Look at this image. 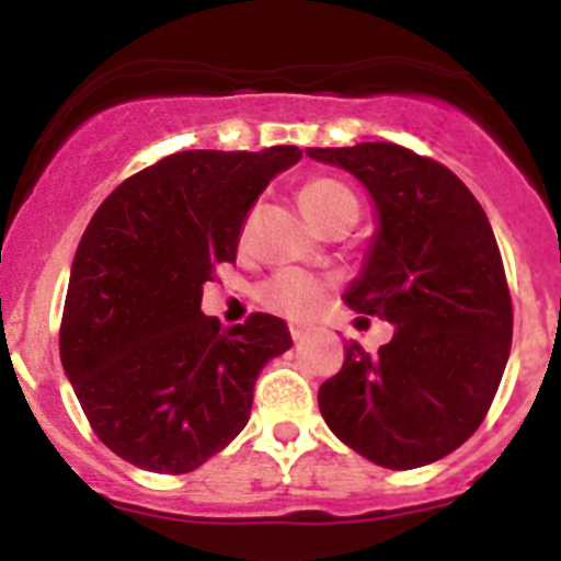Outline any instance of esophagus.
<instances>
[{
  "label": "esophagus",
  "instance_id": "34e87169",
  "mask_svg": "<svg viewBox=\"0 0 561 561\" xmlns=\"http://www.w3.org/2000/svg\"><path fill=\"white\" fill-rule=\"evenodd\" d=\"M290 336H293V342H301V339L307 336V328H301V325H290Z\"/></svg>",
  "mask_w": 561,
  "mask_h": 561
}]
</instances>
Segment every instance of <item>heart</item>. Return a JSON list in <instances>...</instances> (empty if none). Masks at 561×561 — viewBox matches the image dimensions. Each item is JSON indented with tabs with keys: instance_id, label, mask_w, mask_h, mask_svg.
<instances>
[{
	"instance_id": "obj_1",
	"label": "heart",
	"mask_w": 561,
	"mask_h": 561,
	"mask_svg": "<svg viewBox=\"0 0 561 561\" xmlns=\"http://www.w3.org/2000/svg\"><path fill=\"white\" fill-rule=\"evenodd\" d=\"M298 203H301V208L309 214L314 225H325L339 217H347L353 222L358 219V197H355V192L347 184L336 179L307 181L301 192H298ZM325 296L328 282L290 268L268 276L257 287V301L268 312L293 317V320H304V317L314 314L317 307L325 301Z\"/></svg>"
}]
</instances>
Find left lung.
Segmentation results:
<instances>
[{
  "mask_svg": "<svg viewBox=\"0 0 561 561\" xmlns=\"http://www.w3.org/2000/svg\"><path fill=\"white\" fill-rule=\"evenodd\" d=\"M353 173L375 201L377 230L344 293L360 314L393 322L369 355L317 393L328 428L388 469L439 461L483 423L513 339V304L483 206L454 171L396 144L307 149Z\"/></svg>",
  "mask_w": 561,
  "mask_h": 561,
  "instance_id": "left-lung-1",
  "label": "left lung"
}]
</instances>
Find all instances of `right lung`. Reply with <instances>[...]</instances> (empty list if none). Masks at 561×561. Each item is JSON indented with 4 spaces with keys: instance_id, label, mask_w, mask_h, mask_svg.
<instances>
[{
    "instance_id": "right-lung-1",
    "label": "right lung",
    "mask_w": 561,
    "mask_h": 561,
    "mask_svg": "<svg viewBox=\"0 0 561 561\" xmlns=\"http://www.w3.org/2000/svg\"><path fill=\"white\" fill-rule=\"evenodd\" d=\"M296 146L179 151L129 175L94 211L67 285L59 355L94 434L124 461L184 474L233 443L254 380L293 347L285 320L222 328L203 282L233 263L244 219Z\"/></svg>"
}]
</instances>
